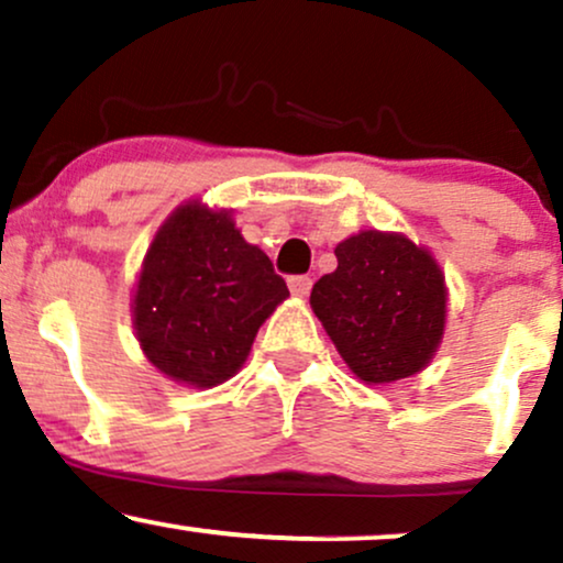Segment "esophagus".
<instances>
[{
    "label": "esophagus",
    "instance_id": "esophagus-1",
    "mask_svg": "<svg viewBox=\"0 0 563 563\" xmlns=\"http://www.w3.org/2000/svg\"><path fill=\"white\" fill-rule=\"evenodd\" d=\"M288 288H290V294L294 296H307L309 290H311V277H307V275H294V277H288Z\"/></svg>",
    "mask_w": 563,
    "mask_h": 563
}]
</instances>
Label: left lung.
<instances>
[{"instance_id": "8db88e82", "label": "left lung", "mask_w": 563, "mask_h": 563, "mask_svg": "<svg viewBox=\"0 0 563 563\" xmlns=\"http://www.w3.org/2000/svg\"><path fill=\"white\" fill-rule=\"evenodd\" d=\"M335 256V273L314 283L309 301L351 372L385 385L428 367L449 301L428 249L401 233L362 230L338 243Z\"/></svg>"}]
</instances>
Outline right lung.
I'll list each match as a JSON object with an SVG mask.
<instances>
[{
	"mask_svg": "<svg viewBox=\"0 0 563 563\" xmlns=\"http://www.w3.org/2000/svg\"><path fill=\"white\" fill-rule=\"evenodd\" d=\"M288 286L230 212L183 205L148 246L133 328L148 362L188 388L230 380Z\"/></svg>",
	"mask_w": 563,
	"mask_h": 563,
	"instance_id": "obj_1",
	"label": "right lung"
}]
</instances>
